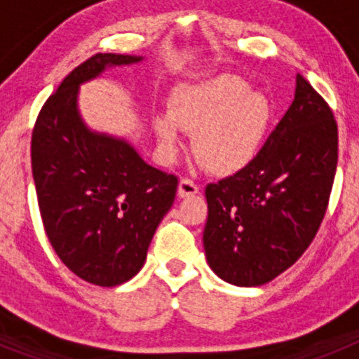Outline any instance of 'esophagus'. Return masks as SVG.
<instances>
[{
  "label": "esophagus",
  "instance_id": "obj_1",
  "mask_svg": "<svg viewBox=\"0 0 359 359\" xmlns=\"http://www.w3.org/2000/svg\"><path fill=\"white\" fill-rule=\"evenodd\" d=\"M199 192V187L194 182H190L187 177H183L180 185H177V196L180 198H189V196H196Z\"/></svg>",
  "mask_w": 359,
  "mask_h": 359
}]
</instances>
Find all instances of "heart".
I'll use <instances>...</instances> for the list:
<instances>
[{"label":"heart","mask_w":359,"mask_h":359,"mask_svg":"<svg viewBox=\"0 0 359 359\" xmlns=\"http://www.w3.org/2000/svg\"><path fill=\"white\" fill-rule=\"evenodd\" d=\"M273 122V104L250 90L237 75H217L170 93L169 113L152 116V129L165 160H174L194 135V151L215 176H236L259 158Z\"/></svg>","instance_id":"1"}]
</instances>
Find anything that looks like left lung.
<instances>
[{
	"label": "left lung",
	"instance_id": "left-lung-1",
	"mask_svg": "<svg viewBox=\"0 0 359 359\" xmlns=\"http://www.w3.org/2000/svg\"><path fill=\"white\" fill-rule=\"evenodd\" d=\"M338 163L331 107L297 75L294 98L259 158L205 190L207 262L219 278L262 286L307 250L325 215Z\"/></svg>",
	"mask_w": 359,
	"mask_h": 359
}]
</instances>
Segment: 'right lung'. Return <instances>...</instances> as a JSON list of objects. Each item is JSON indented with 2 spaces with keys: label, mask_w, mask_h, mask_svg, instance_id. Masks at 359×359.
Listing matches in <instances>:
<instances>
[{
  "label": "right lung",
  "mask_w": 359,
  "mask_h": 359,
  "mask_svg": "<svg viewBox=\"0 0 359 359\" xmlns=\"http://www.w3.org/2000/svg\"><path fill=\"white\" fill-rule=\"evenodd\" d=\"M142 55L97 53L46 100L32 133V174L44 230L69 271L95 286L135 277L172 207L177 177L145 163L131 142L88 128L79 90Z\"/></svg>",
  "instance_id": "obj_1"
}]
</instances>
